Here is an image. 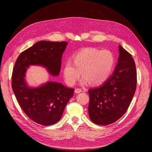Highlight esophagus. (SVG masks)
Listing matches in <instances>:
<instances>
[{
	"label": "esophagus",
	"instance_id": "obj_1",
	"mask_svg": "<svg viewBox=\"0 0 152 152\" xmlns=\"http://www.w3.org/2000/svg\"><path fill=\"white\" fill-rule=\"evenodd\" d=\"M81 91H82V90L81 89H79V88H76V89H75V93H76V94L80 93Z\"/></svg>",
	"mask_w": 152,
	"mask_h": 152
}]
</instances>
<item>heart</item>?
<instances>
[{"mask_svg":"<svg viewBox=\"0 0 152 152\" xmlns=\"http://www.w3.org/2000/svg\"><path fill=\"white\" fill-rule=\"evenodd\" d=\"M115 64V55L111 51L87 47L75 53L72 61L64 63L63 74L66 83L71 86L75 84L81 71L83 84L90 82L93 85H101L108 80Z\"/></svg>","mask_w":152,"mask_h":152,"instance_id":"1","label":"heart"}]
</instances>
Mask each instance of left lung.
Returning a JSON list of instances; mask_svg holds the SVG:
<instances>
[{
	"label": "left lung",
	"mask_w": 152,
	"mask_h": 152,
	"mask_svg": "<svg viewBox=\"0 0 152 152\" xmlns=\"http://www.w3.org/2000/svg\"><path fill=\"white\" fill-rule=\"evenodd\" d=\"M113 73L98 87L90 89L88 112L95 124L105 126L120 118L128 109L137 87V72L132 55L119 45Z\"/></svg>",
	"instance_id": "1"
}]
</instances>
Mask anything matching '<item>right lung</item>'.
Masks as SVG:
<instances>
[{
  "label": "right lung",
  "instance_id": "add662e5",
  "mask_svg": "<svg viewBox=\"0 0 152 152\" xmlns=\"http://www.w3.org/2000/svg\"><path fill=\"white\" fill-rule=\"evenodd\" d=\"M67 44L65 41H39L21 52L15 61L12 76L13 91L23 111L37 124L49 126L57 123L75 89L51 81L30 88L25 81L26 68L40 65L53 76H58Z\"/></svg>",
  "mask_w": 152,
  "mask_h": 152
}]
</instances>
